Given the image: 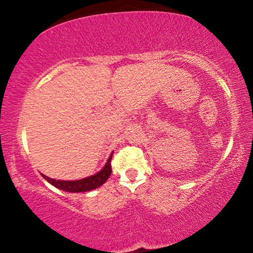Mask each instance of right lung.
I'll use <instances>...</instances> for the list:
<instances>
[{
  "label": "right lung",
  "instance_id": "1",
  "mask_svg": "<svg viewBox=\"0 0 253 253\" xmlns=\"http://www.w3.org/2000/svg\"><path fill=\"white\" fill-rule=\"evenodd\" d=\"M113 152L110 153L109 158L107 159L104 167L98 172L94 175L85 177V178L76 179V181H63V179H54L51 177L45 176L43 173H40L50 184L58 189L68 191V193H85V191H91L96 188L101 187L103 183L107 182L109 178L110 173H112V168H110V161H112Z\"/></svg>",
  "mask_w": 253,
  "mask_h": 253
}]
</instances>
